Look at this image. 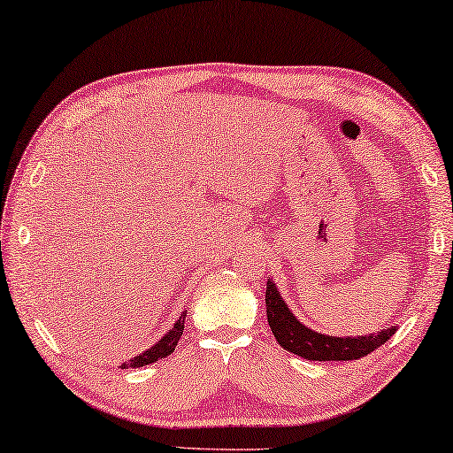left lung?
Masks as SVG:
<instances>
[{"mask_svg":"<svg viewBox=\"0 0 453 453\" xmlns=\"http://www.w3.org/2000/svg\"><path fill=\"white\" fill-rule=\"evenodd\" d=\"M266 317L279 345L283 349L299 355L309 361H349L361 359L381 347L389 337H394L395 327H388L377 335L363 337H329L321 333L311 331L305 325L295 319L291 311L280 299L277 287L266 280Z\"/></svg>","mask_w":453,"mask_h":453,"instance_id":"1","label":"left lung"}]
</instances>
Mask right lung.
I'll return each instance as SVG.
<instances>
[{
  "mask_svg": "<svg viewBox=\"0 0 453 453\" xmlns=\"http://www.w3.org/2000/svg\"><path fill=\"white\" fill-rule=\"evenodd\" d=\"M184 319H187V311H184V313L180 315V319H178V321L174 323V327L170 329V331L166 333V335L158 341L157 345L150 347V349L144 351L142 355H138V357L130 359V363H124V365H120V367H122V369H128V367H132V369L144 367V365H148V363H154V361H158V359L166 357V355L173 353L176 343H178V339H180L182 331H184Z\"/></svg>",
  "mask_w": 453,
  "mask_h": 453,
  "instance_id": "1",
  "label": "right lung"
}]
</instances>
